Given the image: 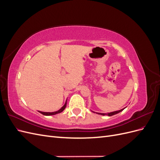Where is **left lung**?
I'll use <instances>...</instances> for the list:
<instances>
[{"mask_svg": "<svg viewBox=\"0 0 160 160\" xmlns=\"http://www.w3.org/2000/svg\"><path fill=\"white\" fill-rule=\"evenodd\" d=\"M124 109H125V108H123V109H120V110L115 111H113V112H109V113H98V112H95V111H93V113H96L97 114L101 115L112 116V115H115V114H118V113H120V112H122V111Z\"/></svg>", "mask_w": 160, "mask_h": 160, "instance_id": "1", "label": "left lung"}]
</instances>
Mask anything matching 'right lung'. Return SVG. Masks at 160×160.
<instances>
[{
  "label": "right lung",
  "instance_id": "right-lung-1",
  "mask_svg": "<svg viewBox=\"0 0 160 160\" xmlns=\"http://www.w3.org/2000/svg\"><path fill=\"white\" fill-rule=\"evenodd\" d=\"M67 102V100H66V101H65V103L64 104V105L62 106V107L60 109H59L58 111H53V112H43V111H38V112H39V113H41V114L44 115H47V116L56 115V114H57V113H61L62 111H64V109H65V108H66Z\"/></svg>",
  "mask_w": 160,
  "mask_h": 160
}]
</instances>
